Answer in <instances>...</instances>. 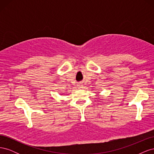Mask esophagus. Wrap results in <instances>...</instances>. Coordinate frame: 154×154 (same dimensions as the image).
<instances>
[{
    "instance_id": "esophagus-1",
    "label": "esophagus",
    "mask_w": 154,
    "mask_h": 154,
    "mask_svg": "<svg viewBox=\"0 0 154 154\" xmlns=\"http://www.w3.org/2000/svg\"><path fill=\"white\" fill-rule=\"evenodd\" d=\"M78 87L80 88H83V85H82V84H78Z\"/></svg>"
}]
</instances>
